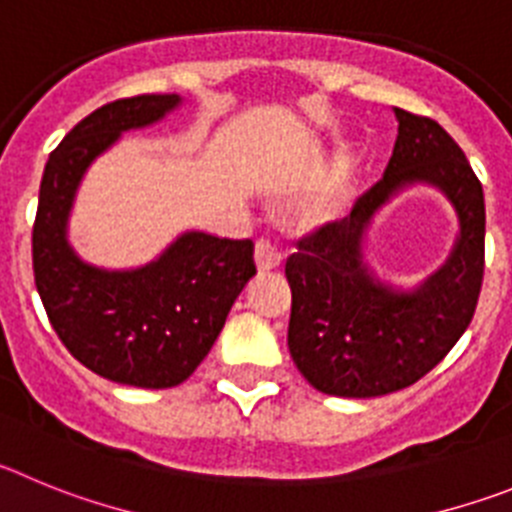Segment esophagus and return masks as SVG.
<instances>
[{"mask_svg":"<svg viewBox=\"0 0 512 512\" xmlns=\"http://www.w3.org/2000/svg\"><path fill=\"white\" fill-rule=\"evenodd\" d=\"M255 262H257V270H260V273H270V270L280 267V262H283V255H280L278 247L270 245L267 239H257Z\"/></svg>","mask_w":512,"mask_h":512,"instance_id":"obj_1","label":"esophagus"}]
</instances>
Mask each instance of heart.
<instances>
[{
  "mask_svg": "<svg viewBox=\"0 0 512 512\" xmlns=\"http://www.w3.org/2000/svg\"><path fill=\"white\" fill-rule=\"evenodd\" d=\"M354 176H357V160L352 153H342L326 170L316 191L303 201L301 222L306 227H329L339 222L354 199Z\"/></svg>",
  "mask_w": 512,
  "mask_h": 512,
  "instance_id": "1",
  "label": "heart"
}]
</instances>
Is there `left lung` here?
<instances>
[{
    "mask_svg": "<svg viewBox=\"0 0 512 512\" xmlns=\"http://www.w3.org/2000/svg\"><path fill=\"white\" fill-rule=\"evenodd\" d=\"M393 155L342 222L298 242L285 262L290 357L319 393L377 398L434 370L467 331L485 273L482 183L439 122L395 109ZM413 185L436 187L458 214L460 232L439 271L398 289L364 255L374 216Z\"/></svg>",
    "mask_w": 512,
    "mask_h": 512,
    "instance_id": "1",
    "label": "left lung"
}]
</instances>
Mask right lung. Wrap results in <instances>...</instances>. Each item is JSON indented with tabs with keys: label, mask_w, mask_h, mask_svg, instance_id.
<instances>
[{
	"label": "right lung",
	"mask_w": 512,
	"mask_h": 512,
	"mask_svg": "<svg viewBox=\"0 0 512 512\" xmlns=\"http://www.w3.org/2000/svg\"><path fill=\"white\" fill-rule=\"evenodd\" d=\"M178 94H142L91 112L50 153L32 227V270L55 334L96 375L132 388H176L204 362L229 308L257 273L252 239L178 234L130 270L91 265L68 242L86 170L124 132L160 122Z\"/></svg>",
	"instance_id": "right-lung-1"
}]
</instances>
